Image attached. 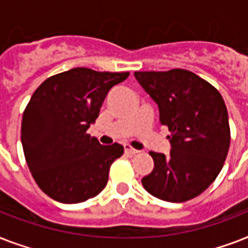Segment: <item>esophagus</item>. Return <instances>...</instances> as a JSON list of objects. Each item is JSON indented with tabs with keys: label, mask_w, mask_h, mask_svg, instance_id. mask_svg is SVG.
I'll return each mask as SVG.
<instances>
[{
	"label": "esophagus",
	"mask_w": 248,
	"mask_h": 248,
	"mask_svg": "<svg viewBox=\"0 0 248 248\" xmlns=\"http://www.w3.org/2000/svg\"><path fill=\"white\" fill-rule=\"evenodd\" d=\"M124 153H127V155H136L139 151H136L131 145H128V144H124Z\"/></svg>",
	"instance_id": "1"
}]
</instances>
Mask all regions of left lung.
I'll list each match as a JSON object with an SVG mask.
<instances>
[{
  "mask_svg": "<svg viewBox=\"0 0 248 248\" xmlns=\"http://www.w3.org/2000/svg\"><path fill=\"white\" fill-rule=\"evenodd\" d=\"M169 127L170 155L149 152L155 169L141 179L148 193L167 202L200 196L223 169L231 145L228 110L217 90L186 69L135 72Z\"/></svg>",
  "mask_w": 248,
  "mask_h": 248,
  "instance_id": "1",
  "label": "left lung"
}]
</instances>
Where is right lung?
Masks as SVG:
<instances>
[{
	"instance_id": "add662e5",
	"label": "right lung",
	"mask_w": 248,
	"mask_h": 248,
	"mask_svg": "<svg viewBox=\"0 0 248 248\" xmlns=\"http://www.w3.org/2000/svg\"><path fill=\"white\" fill-rule=\"evenodd\" d=\"M128 75L73 68L48 77L33 93L23 113L21 144L33 179L50 198L79 203L105 188L124 147L101 145L86 131L109 90Z\"/></svg>"
}]
</instances>
